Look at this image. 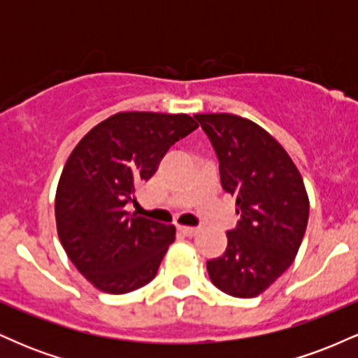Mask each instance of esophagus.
<instances>
[{
  "instance_id": "34e87169",
  "label": "esophagus",
  "mask_w": 358,
  "mask_h": 358,
  "mask_svg": "<svg viewBox=\"0 0 358 358\" xmlns=\"http://www.w3.org/2000/svg\"><path fill=\"white\" fill-rule=\"evenodd\" d=\"M180 234H183L185 237H193L200 232L199 227H178Z\"/></svg>"
}]
</instances>
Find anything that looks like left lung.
<instances>
[{
	"label": "left lung",
	"mask_w": 358,
	"mask_h": 358,
	"mask_svg": "<svg viewBox=\"0 0 358 358\" xmlns=\"http://www.w3.org/2000/svg\"><path fill=\"white\" fill-rule=\"evenodd\" d=\"M219 159L220 183L236 196V227L227 249L207 261L212 282L236 298L268 289L293 264L305 236L310 202L285 148L249 119L195 114Z\"/></svg>",
	"instance_id": "1"
}]
</instances>
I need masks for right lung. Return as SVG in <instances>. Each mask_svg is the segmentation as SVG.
Listing matches in <instances>:
<instances>
[{
  "label": "right lung",
  "instance_id": "right-lung-1",
  "mask_svg": "<svg viewBox=\"0 0 358 358\" xmlns=\"http://www.w3.org/2000/svg\"><path fill=\"white\" fill-rule=\"evenodd\" d=\"M199 124L187 114L119 113L89 131L69 156L55 196L65 252L97 289L124 294L156 276L173 225L127 213L134 188Z\"/></svg>",
  "mask_w": 358,
  "mask_h": 358
}]
</instances>
